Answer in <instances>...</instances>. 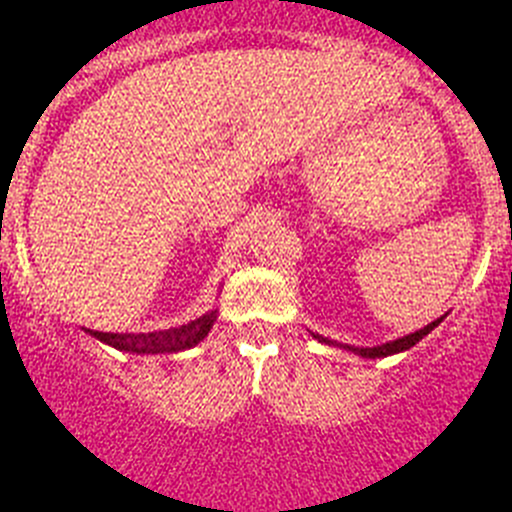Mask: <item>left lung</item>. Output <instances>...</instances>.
Here are the masks:
<instances>
[{"instance_id":"obj_1","label":"left lung","mask_w":512,"mask_h":512,"mask_svg":"<svg viewBox=\"0 0 512 512\" xmlns=\"http://www.w3.org/2000/svg\"><path fill=\"white\" fill-rule=\"evenodd\" d=\"M443 317H446V314H443ZM443 317H438L436 322L426 324V327H423V329H418V332H411V334H406V337H399V339H394V342L376 344V347H352V344H337V342H332V339L322 337V334H314V332H312V337L317 339V342H322V344H329V347L347 349V352H354V354L364 356V359H384V356H391V354L406 352V349H411V347H414V344L421 342V339L426 337V334H431L433 329H436L438 324L443 322Z\"/></svg>"}]
</instances>
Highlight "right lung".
<instances>
[{
    "label": "right lung",
    "instance_id": "add662e5",
    "mask_svg": "<svg viewBox=\"0 0 512 512\" xmlns=\"http://www.w3.org/2000/svg\"><path fill=\"white\" fill-rule=\"evenodd\" d=\"M215 319H218V309H210L203 317L193 319L180 327L160 329V332H146V334H113V332H94L86 329V334L98 339V342L108 344V347L118 349V352H131V354H175L193 349L195 344L203 342L208 332L213 329Z\"/></svg>",
    "mask_w": 512,
    "mask_h": 512
}]
</instances>
